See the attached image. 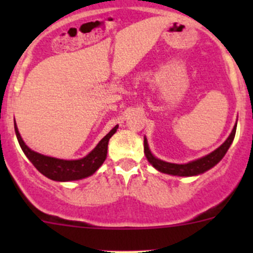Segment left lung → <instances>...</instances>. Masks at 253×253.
I'll return each instance as SVG.
<instances>
[{
  "label": "left lung",
  "mask_w": 253,
  "mask_h": 253,
  "mask_svg": "<svg viewBox=\"0 0 253 253\" xmlns=\"http://www.w3.org/2000/svg\"><path fill=\"white\" fill-rule=\"evenodd\" d=\"M236 125L234 126L233 131H231L230 136L228 137L225 142L220 145L219 148H216L214 152H211V154L206 155V157L200 158L197 160H193V162L187 163V164H174V163H168L164 160H160L158 158H155L154 155L150 152L149 147H148L147 138H144V154L147 157L148 162L153 165L157 170H159L160 172H164V174L174 175V176H195L200 175L206 172L207 170L211 169L214 165L218 164L221 159H223L224 155L228 152L229 147L233 143L234 138H235L236 133Z\"/></svg>",
  "instance_id": "left-lung-1"
}]
</instances>
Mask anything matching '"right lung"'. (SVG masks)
Here are the masks:
<instances>
[{"label":"right lung","mask_w":253,"mask_h":253,"mask_svg":"<svg viewBox=\"0 0 253 253\" xmlns=\"http://www.w3.org/2000/svg\"><path fill=\"white\" fill-rule=\"evenodd\" d=\"M117 128H119V126H115L86 157L78 160H63L57 159V158L46 157V155H42L30 149L20 137L16 121H14L17 139L28 159L32 162V164L42 175L51 178V180L61 181V182L81 180V178L93 175L101 167V164L105 162L106 154H108L109 139L117 131Z\"/></svg>","instance_id":"right-lung-1"}]
</instances>
